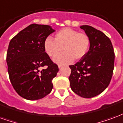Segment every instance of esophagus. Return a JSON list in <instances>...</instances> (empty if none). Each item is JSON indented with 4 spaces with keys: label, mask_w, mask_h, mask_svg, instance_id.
<instances>
[{
    "label": "esophagus",
    "mask_w": 123,
    "mask_h": 123,
    "mask_svg": "<svg viewBox=\"0 0 123 123\" xmlns=\"http://www.w3.org/2000/svg\"><path fill=\"white\" fill-rule=\"evenodd\" d=\"M58 67H59V68H61L62 67V64H59V65H58Z\"/></svg>",
    "instance_id": "esophagus-1"
}]
</instances>
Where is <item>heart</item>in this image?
<instances>
[{"mask_svg":"<svg viewBox=\"0 0 123 123\" xmlns=\"http://www.w3.org/2000/svg\"><path fill=\"white\" fill-rule=\"evenodd\" d=\"M90 46V38L85 33L66 28L56 33L55 41L47 37L44 42L46 53L51 58H55L62 52L63 54L56 57L54 61L59 64H68L75 60H80L88 53Z\"/></svg>","mask_w":123,"mask_h":123,"instance_id":"b5f03b06","label":"heart"}]
</instances>
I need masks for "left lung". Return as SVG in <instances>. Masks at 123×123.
<instances>
[{
  "label": "left lung",
  "instance_id": "8db88e82",
  "mask_svg": "<svg viewBox=\"0 0 123 123\" xmlns=\"http://www.w3.org/2000/svg\"><path fill=\"white\" fill-rule=\"evenodd\" d=\"M80 28L90 38V49L74 65H70V88L78 95L91 98L100 94L111 82L115 53L111 40L102 31L90 25Z\"/></svg>",
  "mask_w": 123,
  "mask_h": 123
}]
</instances>
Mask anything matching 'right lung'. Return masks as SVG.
I'll return each instance as SVG.
<instances>
[{"mask_svg":"<svg viewBox=\"0 0 123 123\" xmlns=\"http://www.w3.org/2000/svg\"><path fill=\"white\" fill-rule=\"evenodd\" d=\"M54 31L48 25L33 24L10 41L6 54L8 72L13 88L23 98L40 99L53 89L52 80L59 67L45 52L44 42ZM44 66L46 68L41 71Z\"/></svg>","mask_w":123,"mask_h":123,"instance_id":"1","label":"right lung"}]
</instances>
